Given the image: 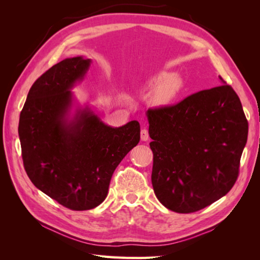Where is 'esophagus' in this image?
Here are the masks:
<instances>
[{
	"instance_id": "34e87169",
	"label": "esophagus",
	"mask_w": 260,
	"mask_h": 260,
	"mask_svg": "<svg viewBox=\"0 0 260 260\" xmlns=\"http://www.w3.org/2000/svg\"><path fill=\"white\" fill-rule=\"evenodd\" d=\"M148 139H149V136H148V131L146 130V129H142L141 130V140L142 141H148Z\"/></svg>"
}]
</instances>
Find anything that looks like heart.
Wrapping results in <instances>:
<instances>
[{
	"mask_svg": "<svg viewBox=\"0 0 260 260\" xmlns=\"http://www.w3.org/2000/svg\"><path fill=\"white\" fill-rule=\"evenodd\" d=\"M182 88L183 81L181 77L170 72L158 73L147 83V89L157 91L155 102L158 106H168L174 103Z\"/></svg>",
	"mask_w": 260,
	"mask_h": 260,
	"instance_id": "b5f03b06",
	"label": "heart"
}]
</instances>
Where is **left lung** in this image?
Instances as JSON below:
<instances>
[{
    "instance_id": "left-lung-1",
    "label": "left lung",
    "mask_w": 260,
    "mask_h": 260,
    "mask_svg": "<svg viewBox=\"0 0 260 260\" xmlns=\"http://www.w3.org/2000/svg\"><path fill=\"white\" fill-rule=\"evenodd\" d=\"M219 79L222 84L216 88L146 112L154 192L180 214L221 199L238 179L248 122L238 94Z\"/></svg>"
}]
</instances>
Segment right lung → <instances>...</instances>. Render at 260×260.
Returning a JSON list of instances; mask_svg holds the SVG:
<instances>
[{
    "label": "right lung",
    "instance_id": "right-lung-1",
    "mask_svg": "<svg viewBox=\"0 0 260 260\" xmlns=\"http://www.w3.org/2000/svg\"><path fill=\"white\" fill-rule=\"evenodd\" d=\"M92 60L65 58L31 86L19 117L22 160L39 190L73 210L103 202L118 165L140 141V123L111 127L72 91Z\"/></svg>",
    "mask_w": 260,
    "mask_h": 260
}]
</instances>
